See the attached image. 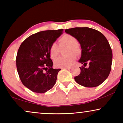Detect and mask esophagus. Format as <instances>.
<instances>
[{
	"mask_svg": "<svg viewBox=\"0 0 123 123\" xmlns=\"http://www.w3.org/2000/svg\"><path fill=\"white\" fill-rule=\"evenodd\" d=\"M62 69H70V67H65V68H63Z\"/></svg>",
	"mask_w": 123,
	"mask_h": 123,
	"instance_id": "obj_1",
	"label": "esophagus"
}]
</instances>
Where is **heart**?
Returning <instances> with one entry per match:
<instances>
[{
  "label": "heart",
  "instance_id": "heart-1",
  "mask_svg": "<svg viewBox=\"0 0 123 123\" xmlns=\"http://www.w3.org/2000/svg\"><path fill=\"white\" fill-rule=\"evenodd\" d=\"M78 40L74 36L69 34H64L60 37L58 40V45L55 43L51 45L49 48V55L52 59H54L58 56L60 48L67 46L65 56L59 57L54 61V65L57 68H65L73 64L76 60V55L79 56L82 52L81 48L78 43ZM75 53V55L74 54Z\"/></svg>",
  "mask_w": 123,
  "mask_h": 123
}]
</instances>
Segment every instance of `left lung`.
Returning a JSON list of instances; mask_svg holds the SVG:
<instances>
[{
  "label": "left lung",
  "instance_id": "obj_1",
  "mask_svg": "<svg viewBox=\"0 0 123 123\" xmlns=\"http://www.w3.org/2000/svg\"><path fill=\"white\" fill-rule=\"evenodd\" d=\"M65 32L74 36L80 44L81 58L79 62L80 73L74 77L75 82L86 87H95L103 83L111 69L112 53L105 36L96 30L88 27L67 29ZM87 63L88 68L84 67Z\"/></svg>",
  "mask_w": 123,
  "mask_h": 123
}]
</instances>
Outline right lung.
<instances>
[{"label":"right lung","mask_w":123,"mask_h":123,"mask_svg":"<svg viewBox=\"0 0 123 123\" xmlns=\"http://www.w3.org/2000/svg\"><path fill=\"white\" fill-rule=\"evenodd\" d=\"M63 31L38 32L30 36L20 45L16 57L17 69L23 85L33 92L45 93L56 83L61 69L53 68L49 48Z\"/></svg>","instance_id":"obj_1"}]
</instances>
